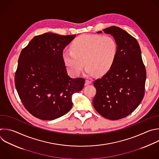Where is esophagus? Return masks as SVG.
<instances>
[{"label":"esophagus","instance_id":"esophagus-1","mask_svg":"<svg viewBox=\"0 0 159 159\" xmlns=\"http://www.w3.org/2000/svg\"><path fill=\"white\" fill-rule=\"evenodd\" d=\"M92 84V81L91 80H85V85H89Z\"/></svg>","mask_w":159,"mask_h":159}]
</instances>
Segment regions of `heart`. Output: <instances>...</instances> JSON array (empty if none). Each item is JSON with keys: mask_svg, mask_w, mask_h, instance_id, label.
I'll return each instance as SVG.
<instances>
[{"mask_svg": "<svg viewBox=\"0 0 159 159\" xmlns=\"http://www.w3.org/2000/svg\"><path fill=\"white\" fill-rule=\"evenodd\" d=\"M62 58L69 71L77 76L87 66L86 72L103 75L114 66L118 52L116 41L110 36L84 34L75 38Z\"/></svg>", "mask_w": 159, "mask_h": 159, "instance_id": "heart-1", "label": "heart"}]
</instances>
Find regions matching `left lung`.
<instances>
[{"instance_id": "left-lung-1", "label": "left lung", "mask_w": 159, "mask_h": 159, "mask_svg": "<svg viewBox=\"0 0 159 159\" xmlns=\"http://www.w3.org/2000/svg\"><path fill=\"white\" fill-rule=\"evenodd\" d=\"M103 30L114 37L118 52L111 69L93 82L96 94L92 103L102 117L116 120L130 115L140 103L145 93L146 70L139 44L133 36L116 26Z\"/></svg>"}]
</instances>
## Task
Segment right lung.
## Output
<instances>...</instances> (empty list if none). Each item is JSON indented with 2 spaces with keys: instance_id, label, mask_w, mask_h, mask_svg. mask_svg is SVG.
<instances>
[{
  "instance_id": "add662e5",
  "label": "right lung",
  "mask_w": 159,
  "mask_h": 159,
  "mask_svg": "<svg viewBox=\"0 0 159 159\" xmlns=\"http://www.w3.org/2000/svg\"><path fill=\"white\" fill-rule=\"evenodd\" d=\"M75 35L51 32L35 36L19 56L15 85L25 108L44 120L57 119L72 107V96L80 91L84 78L72 79L62 58Z\"/></svg>"
}]
</instances>
